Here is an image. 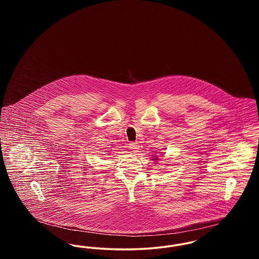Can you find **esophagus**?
<instances>
[{"label":"esophagus","instance_id":"1","mask_svg":"<svg viewBox=\"0 0 259 259\" xmlns=\"http://www.w3.org/2000/svg\"><path fill=\"white\" fill-rule=\"evenodd\" d=\"M129 148H130V149H131L133 152H138V151H139V146H138L137 143H134V142H132V143L129 144Z\"/></svg>","mask_w":259,"mask_h":259}]
</instances>
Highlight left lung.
<instances>
[{
  "instance_id": "left-lung-1",
  "label": "left lung",
  "mask_w": 259,
  "mask_h": 259,
  "mask_svg": "<svg viewBox=\"0 0 259 259\" xmlns=\"http://www.w3.org/2000/svg\"><path fill=\"white\" fill-rule=\"evenodd\" d=\"M155 159H157V158H155Z\"/></svg>"
}]
</instances>
